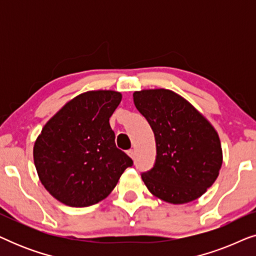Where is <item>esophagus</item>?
I'll use <instances>...</instances> for the list:
<instances>
[{
  "mask_svg": "<svg viewBox=\"0 0 256 256\" xmlns=\"http://www.w3.org/2000/svg\"><path fill=\"white\" fill-rule=\"evenodd\" d=\"M128 155H129V157H130L132 160H134L135 158V152L134 150H128Z\"/></svg>",
  "mask_w": 256,
  "mask_h": 256,
  "instance_id": "1",
  "label": "esophagus"
}]
</instances>
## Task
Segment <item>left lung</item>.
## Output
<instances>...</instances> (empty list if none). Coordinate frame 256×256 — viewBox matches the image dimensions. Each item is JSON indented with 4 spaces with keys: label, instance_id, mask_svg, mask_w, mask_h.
I'll return each mask as SVG.
<instances>
[{
    "label": "left lung",
    "instance_id": "left-lung-1",
    "mask_svg": "<svg viewBox=\"0 0 256 256\" xmlns=\"http://www.w3.org/2000/svg\"><path fill=\"white\" fill-rule=\"evenodd\" d=\"M132 96L156 140L155 166L142 174L146 186L170 204H185L202 197L222 166V143L214 127L171 90H136Z\"/></svg>",
    "mask_w": 256,
    "mask_h": 256
}]
</instances>
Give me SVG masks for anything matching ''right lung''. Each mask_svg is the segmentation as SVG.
Returning a JSON list of instances; mask_svg holds the SVG:
<instances>
[{
    "instance_id": "obj_1",
    "label": "right lung",
    "mask_w": 256,
    "mask_h": 256,
    "mask_svg": "<svg viewBox=\"0 0 256 256\" xmlns=\"http://www.w3.org/2000/svg\"><path fill=\"white\" fill-rule=\"evenodd\" d=\"M122 94L87 90L66 102L34 144L38 178L52 197L71 208L107 198L132 160L115 146L110 118Z\"/></svg>"
}]
</instances>
